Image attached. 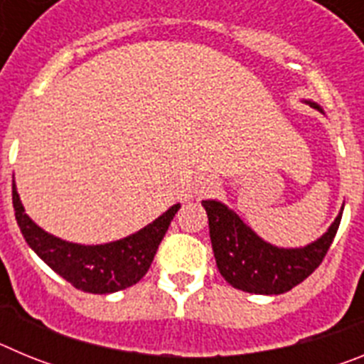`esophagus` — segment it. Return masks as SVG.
<instances>
[{
  "label": "esophagus",
  "instance_id": "34e87169",
  "mask_svg": "<svg viewBox=\"0 0 364 364\" xmlns=\"http://www.w3.org/2000/svg\"><path fill=\"white\" fill-rule=\"evenodd\" d=\"M211 189V184L210 182H204V184L200 186V188H198V193H208Z\"/></svg>",
  "mask_w": 364,
  "mask_h": 364
}]
</instances>
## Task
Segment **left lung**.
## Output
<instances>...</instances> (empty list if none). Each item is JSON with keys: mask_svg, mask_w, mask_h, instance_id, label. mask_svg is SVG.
<instances>
[{"mask_svg": "<svg viewBox=\"0 0 364 364\" xmlns=\"http://www.w3.org/2000/svg\"><path fill=\"white\" fill-rule=\"evenodd\" d=\"M324 112L319 104L304 100ZM208 220L215 260L220 275L237 290L257 295H281L310 277L323 262L339 230L343 210L319 239L304 247H279L260 239L242 218L218 200H202Z\"/></svg>", "mask_w": 364, "mask_h": 364, "instance_id": "1", "label": "left lung"}]
</instances>
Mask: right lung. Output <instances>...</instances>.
<instances>
[{
  "mask_svg": "<svg viewBox=\"0 0 364 364\" xmlns=\"http://www.w3.org/2000/svg\"><path fill=\"white\" fill-rule=\"evenodd\" d=\"M12 204L23 239L45 264L74 288L100 295L125 290L146 275L159 244L162 242L175 213L180 210V204L171 205L146 228L120 240L85 246L58 239L41 230L25 213L16 182H12Z\"/></svg>",
  "mask_w": 364,
  "mask_h": 364,
  "instance_id": "right-lung-1",
  "label": "right lung"
}]
</instances>
